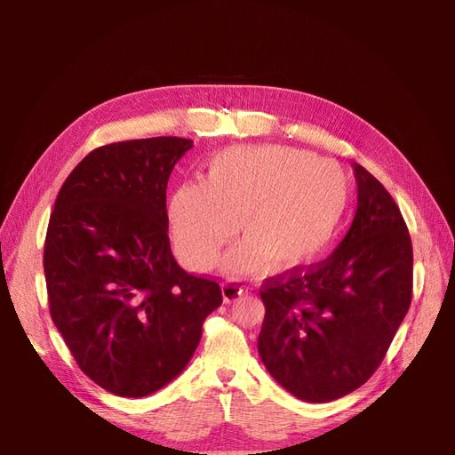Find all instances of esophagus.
<instances>
[{
	"instance_id": "esophagus-1",
	"label": "esophagus",
	"mask_w": 455,
	"mask_h": 455,
	"mask_svg": "<svg viewBox=\"0 0 455 455\" xmlns=\"http://www.w3.org/2000/svg\"><path fill=\"white\" fill-rule=\"evenodd\" d=\"M243 294V284L237 281H226L222 284V296L226 301H233L237 299Z\"/></svg>"
}]
</instances>
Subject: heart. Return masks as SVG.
<instances>
[{
	"label": "heart",
	"instance_id": "b5f03b06",
	"mask_svg": "<svg viewBox=\"0 0 455 455\" xmlns=\"http://www.w3.org/2000/svg\"><path fill=\"white\" fill-rule=\"evenodd\" d=\"M349 204L347 176L336 163L284 146L228 148L206 164L203 182H186L169 201L176 252L191 269L214 266L237 231L244 239L226 258L231 271H298L334 241Z\"/></svg>",
	"mask_w": 455,
	"mask_h": 455
}]
</instances>
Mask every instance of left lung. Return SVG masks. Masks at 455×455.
Segmentation results:
<instances>
[{
  "label": "left lung",
  "mask_w": 455,
  "mask_h": 455,
  "mask_svg": "<svg viewBox=\"0 0 455 455\" xmlns=\"http://www.w3.org/2000/svg\"><path fill=\"white\" fill-rule=\"evenodd\" d=\"M356 212L338 249L307 269L266 279L258 353L306 403L359 389L387 353L411 301L414 252L404 218L374 176L353 163Z\"/></svg>",
  "instance_id": "8db88e82"
}]
</instances>
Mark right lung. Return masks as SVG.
<instances>
[{
    "mask_svg": "<svg viewBox=\"0 0 455 455\" xmlns=\"http://www.w3.org/2000/svg\"><path fill=\"white\" fill-rule=\"evenodd\" d=\"M191 146L157 136L96 148L51 212V319L84 374L119 396H148L172 381L222 306L220 284L186 273L171 251L167 182Z\"/></svg>",
    "mask_w": 455,
    "mask_h": 455,
    "instance_id": "obj_1",
    "label": "right lung"
}]
</instances>
